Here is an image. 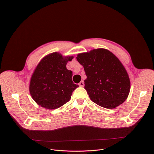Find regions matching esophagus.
I'll list each match as a JSON object with an SVG mask.
<instances>
[{
  "label": "esophagus",
  "mask_w": 154,
  "mask_h": 154,
  "mask_svg": "<svg viewBox=\"0 0 154 154\" xmlns=\"http://www.w3.org/2000/svg\"><path fill=\"white\" fill-rule=\"evenodd\" d=\"M79 85L80 86H81V87H83V86H84V85H85V84H84V82H83V80H82V81L79 83Z\"/></svg>",
  "instance_id": "34e87169"
}]
</instances>
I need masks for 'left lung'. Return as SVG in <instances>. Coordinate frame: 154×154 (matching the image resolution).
Listing matches in <instances>:
<instances>
[{
	"label": "left lung",
	"mask_w": 154,
	"mask_h": 154,
	"mask_svg": "<svg viewBox=\"0 0 154 154\" xmlns=\"http://www.w3.org/2000/svg\"><path fill=\"white\" fill-rule=\"evenodd\" d=\"M83 66L86 79L85 89L90 99L106 108H114L127 98L130 81L119 60L105 49H93L77 55Z\"/></svg>",
	"instance_id": "8db88e82"
}]
</instances>
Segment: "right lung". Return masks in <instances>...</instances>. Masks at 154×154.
<instances>
[{
	"label": "right lung",
	"mask_w": 154,
	"mask_h": 154,
	"mask_svg": "<svg viewBox=\"0 0 154 154\" xmlns=\"http://www.w3.org/2000/svg\"><path fill=\"white\" fill-rule=\"evenodd\" d=\"M73 56L63 57L58 52L44 57L30 79L29 91L35 102L49 109L58 108L68 102L79 85L72 80V72L66 68Z\"/></svg>",
	"instance_id": "right-lung-1"
}]
</instances>
